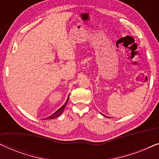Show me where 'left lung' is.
Segmentation results:
<instances>
[{
    "mask_svg": "<svg viewBox=\"0 0 159 159\" xmlns=\"http://www.w3.org/2000/svg\"><path fill=\"white\" fill-rule=\"evenodd\" d=\"M104 116H105V115H104ZM106 117H108V116H106Z\"/></svg>",
    "mask_w": 159,
    "mask_h": 159,
    "instance_id": "left-lung-1",
    "label": "left lung"
}]
</instances>
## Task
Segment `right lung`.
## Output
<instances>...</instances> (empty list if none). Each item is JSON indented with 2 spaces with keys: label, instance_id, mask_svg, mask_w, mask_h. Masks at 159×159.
<instances>
[{
  "label": "right lung",
  "instance_id": "obj_1",
  "mask_svg": "<svg viewBox=\"0 0 159 159\" xmlns=\"http://www.w3.org/2000/svg\"><path fill=\"white\" fill-rule=\"evenodd\" d=\"M69 95L68 96V98H67L66 103H65L64 104V105H63L60 108H58V109L57 111H56L54 112L53 114L51 115V116H49L48 117H47L46 119H54V118H56V117L59 116L60 115L62 114L63 111H64V108H65V107H66V104H67V102H68V101H69Z\"/></svg>",
  "mask_w": 159,
  "mask_h": 159
}]
</instances>
